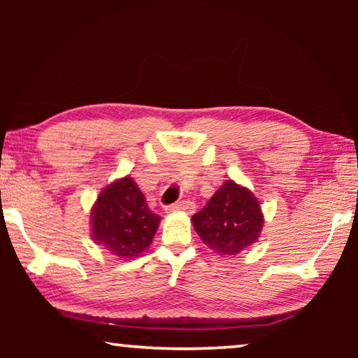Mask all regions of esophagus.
<instances>
[{
	"mask_svg": "<svg viewBox=\"0 0 358 358\" xmlns=\"http://www.w3.org/2000/svg\"><path fill=\"white\" fill-rule=\"evenodd\" d=\"M194 208H196V205L191 201H181L173 205H169V207H166V211L167 213H172V211H187V213H192Z\"/></svg>",
	"mask_w": 358,
	"mask_h": 358,
	"instance_id": "esophagus-1",
	"label": "esophagus"
}]
</instances>
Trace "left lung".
Wrapping results in <instances>:
<instances>
[{
    "label": "left lung",
    "mask_w": 358,
    "mask_h": 358,
    "mask_svg": "<svg viewBox=\"0 0 358 358\" xmlns=\"http://www.w3.org/2000/svg\"><path fill=\"white\" fill-rule=\"evenodd\" d=\"M192 224L210 250L220 256H235L259 240L264 215L248 187L227 180L192 216Z\"/></svg>",
    "instance_id": "obj_1"
}]
</instances>
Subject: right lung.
Wrapping results in <instances>:
<instances>
[{
	"label": "right lung",
	"mask_w": 358,
	"mask_h": 358,
	"mask_svg": "<svg viewBox=\"0 0 358 358\" xmlns=\"http://www.w3.org/2000/svg\"><path fill=\"white\" fill-rule=\"evenodd\" d=\"M159 221L136 181L124 177L98 196L92 210V238L113 256L134 259L151 245Z\"/></svg>",
	"instance_id": "1"
}]
</instances>
